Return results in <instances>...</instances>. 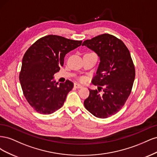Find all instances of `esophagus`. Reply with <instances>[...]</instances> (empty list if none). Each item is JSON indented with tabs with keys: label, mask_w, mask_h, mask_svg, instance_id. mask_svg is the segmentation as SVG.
Here are the masks:
<instances>
[{
	"label": "esophagus",
	"mask_w": 157,
	"mask_h": 157,
	"mask_svg": "<svg viewBox=\"0 0 157 157\" xmlns=\"http://www.w3.org/2000/svg\"><path fill=\"white\" fill-rule=\"evenodd\" d=\"M74 86H75V88H82V85H80V84H79L78 83H77V82L74 83Z\"/></svg>",
	"instance_id": "esophagus-1"
}]
</instances>
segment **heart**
Here are the masks:
<instances>
[{
    "label": "heart",
    "instance_id": "heart-1",
    "mask_svg": "<svg viewBox=\"0 0 157 157\" xmlns=\"http://www.w3.org/2000/svg\"><path fill=\"white\" fill-rule=\"evenodd\" d=\"M86 80H87V78L85 77H80V81H82V82H85Z\"/></svg>",
    "mask_w": 157,
    "mask_h": 157
}]
</instances>
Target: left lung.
Here are the masks:
<instances>
[{"mask_svg":"<svg viewBox=\"0 0 157 157\" xmlns=\"http://www.w3.org/2000/svg\"><path fill=\"white\" fill-rule=\"evenodd\" d=\"M82 45L100 58L92 79V83L99 86L98 90L88 89L84 107L95 117L108 118L121 110L131 93L136 71L130 53L121 40L106 33L84 40Z\"/></svg>","mask_w":157,"mask_h":157,"instance_id":"obj_1","label":"left lung"}]
</instances>
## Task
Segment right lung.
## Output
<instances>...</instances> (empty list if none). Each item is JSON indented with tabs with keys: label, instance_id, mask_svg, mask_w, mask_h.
I'll list each match as a JSON object with an SVG mask.
<instances>
[{
	"label": "right lung",
	"instance_id": "add662e5",
	"mask_svg": "<svg viewBox=\"0 0 157 157\" xmlns=\"http://www.w3.org/2000/svg\"><path fill=\"white\" fill-rule=\"evenodd\" d=\"M82 42L50 35L37 40L26 51L19 78L25 99L36 112L49 115L63 106L73 83L67 80L59 85L54 75L63 65L65 56Z\"/></svg>",
	"mask_w": 157,
	"mask_h": 157
}]
</instances>
